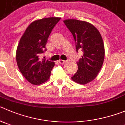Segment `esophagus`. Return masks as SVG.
<instances>
[{
  "instance_id": "1",
  "label": "esophagus",
  "mask_w": 125,
  "mask_h": 125,
  "mask_svg": "<svg viewBox=\"0 0 125 125\" xmlns=\"http://www.w3.org/2000/svg\"><path fill=\"white\" fill-rule=\"evenodd\" d=\"M65 62H66L64 61V60H59V63H60V64H64Z\"/></svg>"
}]
</instances>
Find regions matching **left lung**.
Here are the masks:
<instances>
[{
    "mask_svg": "<svg viewBox=\"0 0 125 125\" xmlns=\"http://www.w3.org/2000/svg\"><path fill=\"white\" fill-rule=\"evenodd\" d=\"M63 22L74 38L76 52L81 50L83 52L76 63L78 71L72 79L77 83L85 84L95 79L103 65L105 49L102 36L88 22L73 19Z\"/></svg>",
    "mask_w": 125,
    "mask_h": 125,
    "instance_id": "left-lung-1",
    "label": "left lung"
}]
</instances>
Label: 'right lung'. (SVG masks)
I'll list each match as a JSON object with an SVG mask.
<instances>
[{"label":"right lung","mask_w":125,"mask_h":125,"mask_svg":"<svg viewBox=\"0 0 125 125\" xmlns=\"http://www.w3.org/2000/svg\"><path fill=\"white\" fill-rule=\"evenodd\" d=\"M60 18L51 17L36 20L26 30L16 53L20 71L30 83L38 85L47 81L55 63L40 59L50 34Z\"/></svg>","instance_id":"right-lung-1"}]
</instances>
